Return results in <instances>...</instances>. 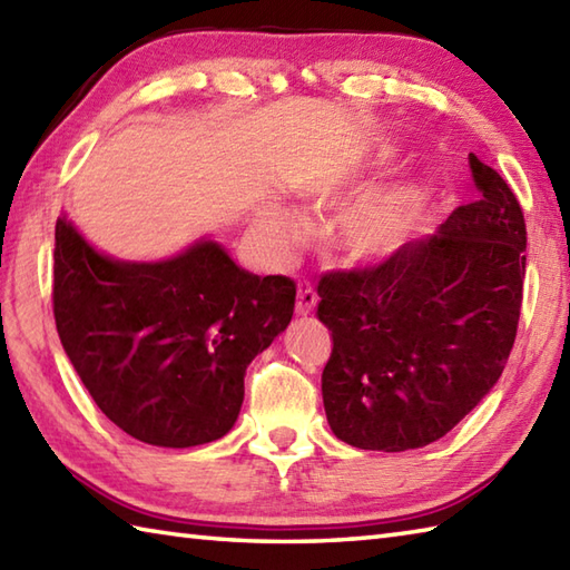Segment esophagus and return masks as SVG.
<instances>
[{"label": "esophagus", "instance_id": "1", "mask_svg": "<svg viewBox=\"0 0 570 570\" xmlns=\"http://www.w3.org/2000/svg\"><path fill=\"white\" fill-rule=\"evenodd\" d=\"M318 294L313 292V286L308 282H298V294H296V313L298 316H308L316 308Z\"/></svg>", "mask_w": 570, "mask_h": 570}]
</instances>
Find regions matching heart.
I'll use <instances>...</instances> for the list:
<instances>
[{
    "mask_svg": "<svg viewBox=\"0 0 570 570\" xmlns=\"http://www.w3.org/2000/svg\"><path fill=\"white\" fill-rule=\"evenodd\" d=\"M347 184H333L323 188L325 196L343 190ZM414 193H382L362 200L341 223V242L350 257L374 259L392 252L404 237L406 225L414 215Z\"/></svg>",
    "mask_w": 570,
    "mask_h": 570,
    "instance_id": "1",
    "label": "heart"
}]
</instances>
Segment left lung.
I'll return each instance as SVG.
<instances>
[{
  "label": "left lung",
  "instance_id": "left-lung-1",
  "mask_svg": "<svg viewBox=\"0 0 570 570\" xmlns=\"http://www.w3.org/2000/svg\"><path fill=\"white\" fill-rule=\"evenodd\" d=\"M480 200L435 235L318 282L333 335L321 390L337 439L362 451L429 445L480 404L512 353L527 274L524 213L507 180L468 156Z\"/></svg>",
  "mask_w": 570,
  "mask_h": 570
}]
</instances>
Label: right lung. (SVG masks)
I'll use <instances>...</instances> for the list:
<instances>
[{
    "label": "right lung",
    "instance_id": "right-lung-1",
    "mask_svg": "<svg viewBox=\"0 0 570 570\" xmlns=\"http://www.w3.org/2000/svg\"><path fill=\"white\" fill-rule=\"evenodd\" d=\"M53 262L66 355L102 414L149 445L223 439L247 365L294 316L292 278L239 269L215 242L156 264L115 262L58 217Z\"/></svg>",
    "mask_w": 570,
    "mask_h": 570
}]
</instances>
